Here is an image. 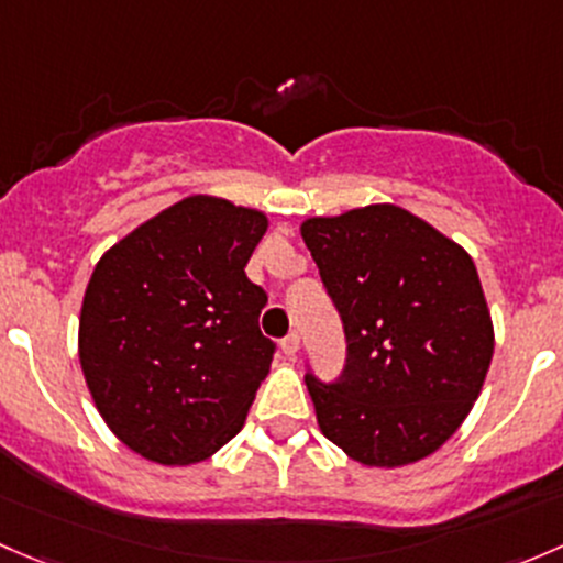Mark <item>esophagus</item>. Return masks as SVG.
Instances as JSON below:
<instances>
[{
	"label": "esophagus",
	"mask_w": 563,
	"mask_h": 563,
	"mask_svg": "<svg viewBox=\"0 0 563 563\" xmlns=\"http://www.w3.org/2000/svg\"><path fill=\"white\" fill-rule=\"evenodd\" d=\"M298 350H300V335L298 333H289L287 339L282 341V352L287 357H295V355H298Z\"/></svg>",
	"instance_id": "obj_1"
}]
</instances>
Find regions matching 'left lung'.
<instances>
[{
	"label": "left lung",
	"instance_id": "1",
	"mask_svg": "<svg viewBox=\"0 0 563 563\" xmlns=\"http://www.w3.org/2000/svg\"><path fill=\"white\" fill-rule=\"evenodd\" d=\"M346 333L339 382L306 376L346 457L398 468L437 453L488 376L494 320L466 249L393 202L300 224Z\"/></svg>",
	"mask_w": 563,
	"mask_h": 563
}]
</instances>
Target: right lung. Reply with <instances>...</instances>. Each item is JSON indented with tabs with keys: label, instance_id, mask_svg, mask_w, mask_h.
<instances>
[{
	"label": "right lung",
	"instance_id": "right-lung-1",
	"mask_svg": "<svg viewBox=\"0 0 563 563\" xmlns=\"http://www.w3.org/2000/svg\"><path fill=\"white\" fill-rule=\"evenodd\" d=\"M265 230L257 208L189 195L95 265L78 357L97 411L132 453L192 466L243 428L274 361L257 324L268 295L243 271Z\"/></svg>",
	"mask_w": 563,
	"mask_h": 563
}]
</instances>
